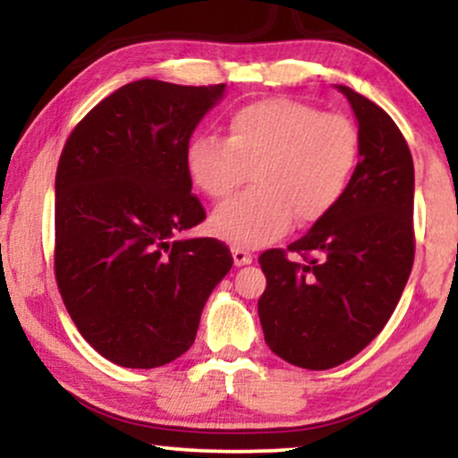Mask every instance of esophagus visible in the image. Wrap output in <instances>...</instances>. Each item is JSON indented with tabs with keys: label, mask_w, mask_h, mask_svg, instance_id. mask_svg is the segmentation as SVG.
Here are the masks:
<instances>
[{
	"label": "esophagus",
	"mask_w": 458,
	"mask_h": 458,
	"mask_svg": "<svg viewBox=\"0 0 458 458\" xmlns=\"http://www.w3.org/2000/svg\"><path fill=\"white\" fill-rule=\"evenodd\" d=\"M233 259H234V265L236 267H243V265H250L251 260V254L250 251H245L243 247H233Z\"/></svg>",
	"instance_id": "34e87169"
}]
</instances>
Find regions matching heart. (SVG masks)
<instances>
[{
    "label": "heart",
    "mask_w": 458,
    "mask_h": 458,
    "mask_svg": "<svg viewBox=\"0 0 458 458\" xmlns=\"http://www.w3.org/2000/svg\"><path fill=\"white\" fill-rule=\"evenodd\" d=\"M360 159V135L349 118L323 114L291 98H265L234 109L225 140L198 138L185 165L198 191L222 199L243 185L254 189L211 215L215 236L239 247L280 239L297 222L323 219L344 196Z\"/></svg>",
    "instance_id": "b5f03b06"
}]
</instances>
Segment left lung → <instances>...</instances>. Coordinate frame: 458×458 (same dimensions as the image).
I'll return each mask as SVG.
<instances>
[{
	"label": "left lung",
	"instance_id": "obj_1",
	"mask_svg": "<svg viewBox=\"0 0 458 458\" xmlns=\"http://www.w3.org/2000/svg\"><path fill=\"white\" fill-rule=\"evenodd\" d=\"M360 161L344 196L286 250L260 254L265 343L288 364L327 370L366 349L390 320L413 267V159L379 105L346 86ZM299 253L302 262L287 259Z\"/></svg>",
	"mask_w": 458,
	"mask_h": 458
}]
</instances>
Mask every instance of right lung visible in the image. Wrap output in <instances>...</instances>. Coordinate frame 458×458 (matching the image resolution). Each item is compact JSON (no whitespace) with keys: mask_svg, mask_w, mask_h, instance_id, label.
<instances>
[{"mask_svg":"<svg viewBox=\"0 0 458 458\" xmlns=\"http://www.w3.org/2000/svg\"><path fill=\"white\" fill-rule=\"evenodd\" d=\"M217 86L140 79L68 135L55 174V280L79 334L124 368L170 364L233 267L217 239L174 241L207 217L185 155Z\"/></svg>","mask_w":458,"mask_h":458,"instance_id":"obj_1","label":"right lung"}]
</instances>
